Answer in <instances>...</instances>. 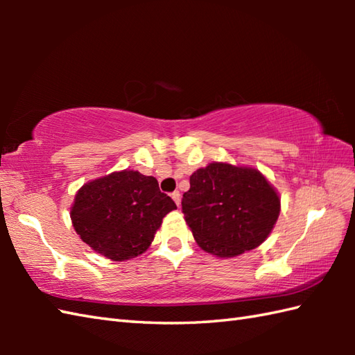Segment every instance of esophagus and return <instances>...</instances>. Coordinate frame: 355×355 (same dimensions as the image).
Wrapping results in <instances>:
<instances>
[{
	"label": "esophagus",
	"instance_id": "esophagus-1",
	"mask_svg": "<svg viewBox=\"0 0 355 355\" xmlns=\"http://www.w3.org/2000/svg\"><path fill=\"white\" fill-rule=\"evenodd\" d=\"M171 197H172V200H173V201H175V205L180 207V202H182V197H180V192H178V191L172 192V193H171Z\"/></svg>",
	"mask_w": 355,
	"mask_h": 355
}]
</instances>
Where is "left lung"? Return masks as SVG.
<instances>
[{"mask_svg": "<svg viewBox=\"0 0 355 355\" xmlns=\"http://www.w3.org/2000/svg\"><path fill=\"white\" fill-rule=\"evenodd\" d=\"M182 207L202 250L233 258L267 239L281 200L259 171L214 162L192 173Z\"/></svg>", "mask_w": 355, "mask_h": 355, "instance_id": "8db88e82", "label": "left lung"}]
</instances>
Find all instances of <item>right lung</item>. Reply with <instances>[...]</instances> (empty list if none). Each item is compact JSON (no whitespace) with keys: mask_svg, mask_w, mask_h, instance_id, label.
<instances>
[{"mask_svg":"<svg viewBox=\"0 0 355 355\" xmlns=\"http://www.w3.org/2000/svg\"><path fill=\"white\" fill-rule=\"evenodd\" d=\"M173 209L175 202L160 192L154 177L125 169L82 186L70 216L74 230L94 252L126 261L146 252Z\"/></svg>","mask_w":355,"mask_h":355,"instance_id":"1","label":"right lung"}]
</instances>
